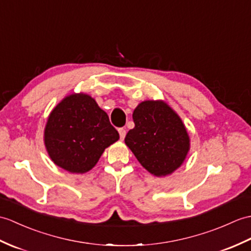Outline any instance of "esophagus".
<instances>
[{
	"instance_id": "obj_1",
	"label": "esophagus",
	"mask_w": 251,
	"mask_h": 251,
	"mask_svg": "<svg viewBox=\"0 0 251 251\" xmlns=\"http://www.w3.org/2000/svg\"><path fill=\"white\" fill-rule=\"evenodd\" d=\"M119 133H120V138L123 140L124 138H125V136H126V130H125V128H120L119 129Z\"/></svg>"
}]
</instances>
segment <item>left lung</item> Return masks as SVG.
<instances>
[{
  "instance_id": "1",
  "label": "left lung",
  "mask_w": 251,
  "mask_h": 251,
  "mask_svg": "<svg viewBox=\"0 0 251 251\" xmlns=\"http://www.w3.org/2000/svg\"><path fill=\"white\" fill-rule=\"evenodd\" d=\"M135 127L125 143L143 168L156 176L171 174L189 151V136L179 116L162 100H145L132 113Z\"/></svg>"
}]
</instances>
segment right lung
Returning <instances> with one entry per match:
<instances>
[{
	"mask_svg": "<svg viewBox=\"0 0 251 251\" xmlns=\"http://www.w3.org/2000/svg\"><path fill=\"white\" fill-rule=\"evenodd\" d=\"M119 138L108 114L82 93L65 97L52 110L44 135L52 161L72 173L90 171Z\"/></svg>",
	"mask_w": 251,
	"mask_h": 251,
	"instance_id": "right-lung-1",
	"label": "right lung"
}]
</instances>
